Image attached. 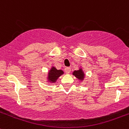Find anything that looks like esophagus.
I'll list each match as a JSON object with an SVG mask.
<instances>
[{"instance_id":"obj_1","label":"esophagus","mask_w":129,"mask_h":129,"mask_svg":"<svg viewBox=\"0 0 129 129\" xmlns=\"http://www.w3.org/2000/svg\"><path fill=\"white\" fill-rule=\"evenodd\" d=\"M65 72H66V74H69L71 72V68L70 67H66L65 68Z\"/></svg>"}]
</instances>
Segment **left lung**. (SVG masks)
I'll return each mask as SVG.
<instances>
[{"instance_id": "obj_1", "label": "left lung", "mask_w": 129, "mask_h": 129, "mask_svg": "<svg viewBox=\"0 0 129 129\" xmlns=\"http://www.w3.org/2000/svg\"><path fill=\"white\" fill-rule=\"evenodd\" d=\"M72 75L74 76L79 81H81V82L83 81L85 78V74L81 67H79V69L77 70V71H74V72H72Z\"/></svg>"}]
</instances>
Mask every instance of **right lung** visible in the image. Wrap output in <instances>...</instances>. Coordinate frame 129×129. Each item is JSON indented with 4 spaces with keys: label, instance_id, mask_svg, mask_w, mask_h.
<instances>
[{
    "label": "right lung",
    "instance_id": "obj_1",
    "mask_svg": "<svg viewBox=\"0 0 129 129\" xmlns=\"http://www.w3.org/2000/svg\"><path fill=\"white\" fill-rule=\"evenodd\" d=\"M64 74L62 70H58L53 66H52L50 69L48 71V74L47 77V82L50 84L55 83L56 81L58 79V77H60L62 75Z\"/></svg>",
    "mask_w": 129,
    "mask_h": 129
}]
</instances>
